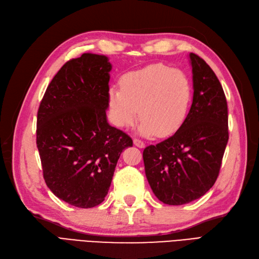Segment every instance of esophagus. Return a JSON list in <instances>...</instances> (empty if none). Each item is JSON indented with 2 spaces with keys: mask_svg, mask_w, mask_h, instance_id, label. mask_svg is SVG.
Wrapping results in <instances>:
<instances>
[{
  "mask_svg": "<svg viewBox=\"0 0 259 259\" xmlns=\"http://www.w3.org/2000/svg\"><path fill=\"white\" fill-rule=\"evenodd\" d=\"M133 142H134V145L136 146V147H138V148H140V149H144L145 148V143L144 142H142V140H139V139H134L133 140Z\"/></svg>",
  "mask_w": 259,
  "mask_h": 259,
  "instance_id": "esophagus-1",
  "label": "esophagus"
}]
</instances>
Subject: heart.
I'll return each instance as SVG.
<instances>
[{
  "label": "heart",
  "mask_w": 259,
  "mask_h": 259,
  "mask_svg": "<svg viewBox=\"0 0 259 259\" xmlns=\"http://www.w3.org/2000/svg\"><path fill=\"white\" fill-rule=\"evenodd\" d=\"M120 85L108 91L109 117L116 127L132 126L138 115V133L144 137H168L183 126L192 88L182 71L154 64L125 73Z\"/></svg>",
  "instance_id": "b5f03b06"
}]
</instances>
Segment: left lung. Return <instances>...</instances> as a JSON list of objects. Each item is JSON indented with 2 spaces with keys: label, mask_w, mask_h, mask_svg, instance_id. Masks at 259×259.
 Here are the masks:
<instances>
[{
  "label": "left lung",
  "mask_w": 259,
  "mask_h": 259,
  "mask_svg": "<svg viewBox=\"0 0 259 259\" xmlns=\"http://www.w3.org/2000/svg\"><path fill=\"white\" fill-rule=\"evenodd\" d=\"M193 96L186 121L164 142L145 148L143 158L154 195L183 205L215 184L228 143V108L223 86L206 62L189 54Z\"/></svg>",
  "instance_id": "1"
}]
</instances>
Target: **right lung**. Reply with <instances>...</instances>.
<instances>
[{
  "label": "right lung",
  "instance_id": "obj_1",
  "mask_svg": "<svg viewBox=\"0 0 259 259\" xmlns=\"http://www.w3.org/2000/svg\"><path fill=\"white\" fill-rule=\"evenodd\" d=\"M112 65L84 53L60 68L37 111L36 146L45 183L60 200L81 208L105 200L121 152L133 140L108 123Z\"/></svg>",
  "mask_w": 259,
  "mask_h": 259
}]
</instances>
